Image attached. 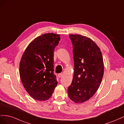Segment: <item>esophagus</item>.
<instances>
[{
  "mask_svg": "<svg viewBox=\"0 0 124 124\" xmlns=\"http://www.w3.org/2000/svg\"><path fill=\"white\" fill-rule=\"evenodd\" d=\"M62 76H63V74H62V73H59V74H58V76L59 78L62 77Z\"/></svg>",
  "mask_w": 124,
  "mask_h": 124,
  "instance_id": "34e87169",
  "label": "esophagus"
}]
</instances>
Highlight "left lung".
Masks as SVG:
<instances>
[{
    "label": "left lung",
    "mask_w": 124,
    "mask_h": 124,
    "mask_svg": "<svg viewBox=\"0 0 124 124\" xmlns=\"http://www.w3.org/2000/svg\"><path fill=\"white\" fill-rule=\"evenodd\" d=\"M72 43L74 74L68 88L70 99L77 103L91 98L98 90L104 73L100 48L91 38L81 35H69Z\"/></svg>",
    "instance_id": "left-lung-1"
}]
</instances>
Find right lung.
Instances as JSON below:
<instances>
[{
    "label": "right lung",
    "mask_w": 124,
    "mask_h": 124,
    "mask_svg": "<svg viewBox=\"0 0 124 124\" xmlns=\"http://www.w3.org/2000/svg\"><path fill=\"white\" fill-rule=\"evenodd\" d=\"M60 35L44 33L29 44L20 62V75L24 87L32 98L49 99L57 85L53 73L54 51Z\"/></svg>",
    "instance_id": "add662e5"
}]
</instances>
